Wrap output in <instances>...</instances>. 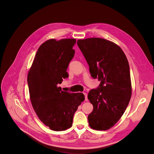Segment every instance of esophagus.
Segmentation results:
<instances>
[{
  "mask_svg": "<svg viewBox=\"0 0 154 154\" xmlns=\"http://www.w3.org/2000/svg\"><path fill=\"white\" fill-rule=\"evenodd\" d=\"M83 94H84V95H85V101H88V94H87V93H83Z\"/></svg>",
  "mask_w": 154,
  "mask_h": 154,
  "instance_id": "34e87169",
  "label": "esophagus"
}]
</instances>
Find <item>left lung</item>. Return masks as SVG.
Segmentation results:
<instances>
[{
  "label": "left lung",
  "instance_id": "1",
  "mask_svg": "<svg viewBox=\"0 0 154 154\" xmlns=\"http://www.w3.org/2000/svg\"><path fill=\"white\" fill-rule=\"evenodd\" d=\"M77 44L91 76L101 81L88 95L93 106L89 125L94 130H108L121 119L131 97L129 62L121 47L109 40L89 38L78 40Z\"/></svg>",
  "mask_w": 154,
  "mask_h": 154
}]
</instances>
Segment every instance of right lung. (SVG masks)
Instances as JSON below:
<instances>
[{"label":"right lung","mask_w":154,"mask_h":154,"mask_svg":"<svg viewBox=\"0 0 154 154\" xmlns=\"http://www.w3.org/2000/svg\"><path fill=\"white\" fill-rule=\"evenodd\" d=\"M75 38L50 39L36 53L27 76L30 101L40 120L52 131H62L73 125L75 112L85 100L82 93L63 91L61 84L75 55Z\"/></svg>","instance_id":"right-lung-1"}]
</instances>
